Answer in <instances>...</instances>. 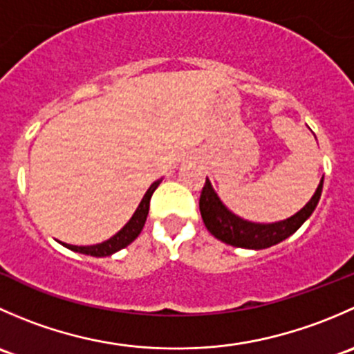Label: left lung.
<instances>
[{
	"label": "left lung",
	"instance_id": "obj_1",
	"mask_svg": "<svg viewBox=\"0 0 354 354\" xmlns=\"http://www.w3.org/2000/svg\"><path fill=\"white\" fill-rule=\"evenodd\" d=\"M324 178L320 180L319 187H317L315 194L310 198V202L303 207L301 210L295 214V216L288 217V219L279 221V223H252V221H245L238 217L236 214L231 212L217 194L214 192L212 185L209 180H205V185L200 194V214L205 227L214 238L221 240L223 243L238 246V248H248V250H262L274 246L286 238L291 236L292 233L301 227V224L312 216L315 210L317 203H319L320 195H322Z\"/></svg>",
	"mask_w": 354,
	"mask_h": 354
}]
</instances>
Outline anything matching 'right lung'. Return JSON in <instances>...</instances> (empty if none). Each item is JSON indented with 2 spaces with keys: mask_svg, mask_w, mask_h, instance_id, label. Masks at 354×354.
I'll list each match as a JSON object with an SVG mask.
<instances>
[{
  "mask_svg": "<svg viewBox=\"0 0 354 354\" xmlns=\"http://www.w3.org/2000/svg\"><path fill=\"white\" fill-rule=\"evenodd\" d=\"M160 181H162V178L154 181V183L149 187V190L145 192L144 198H142V202L138 203L137 210H135V214L131 216V219L128 221V223L124 224V226L121 227L114 236H111L109 240L102 241V243H97V245H91V246H77V245H68V243H62V245L66 246L68 250H73V252H78V253H85V255H91V257H109L113 255V253H116L118 250L128 246L131 241L137 240L140 231L144 230V224L145 221H147L149 207H151V197L156 192V188L159 187Z\"/></svg>",
  "mask_w": 354,
  "mask_h": 354,
  "instance_id": "add662e5",
  "label": "right lung"
}]
</instances>
